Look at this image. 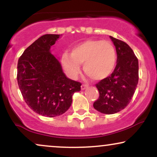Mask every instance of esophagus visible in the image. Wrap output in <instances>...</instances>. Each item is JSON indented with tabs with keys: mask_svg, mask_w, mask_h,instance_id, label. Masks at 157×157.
I'll return each mask as SVG.
<instances>
[{
	"mask_svg": "<svg viewBox=\"0 0 157 157\" xmlns=\"http://www.w3.org/2000/svg\"><path fill=\"white\" fill-rule=\"evenodd\" d=\"M88 87V85L87 84H82V86H81V89L82 90H84L85 89H86V88Z\"/></svg>",
	"mask_w": 157,
	"mask_h": 157,
	"instance_id": "obj_1",
	"label": "esophagus"
}]
</instances>
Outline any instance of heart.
Masks as SVG:
<instances>
[{
    "mask_svg": "<svg viewBox=\"0 0 157 157\" xmlns=\"http://www.w3.org/2000/svg\"><path fill=\"white\" fill-rule=\"evenodd\" d=\"M62 64L66 73L75 79L83 64L84 72L94 80H102L113 72L117 64V54L111 42L101 40H88L71 48V55L63 54Z\"/></svg>",
    "mask_w": 157,
    "mask_h": 157,
    "instance_id": "1",
    "label": "heart"
}]
</instances>
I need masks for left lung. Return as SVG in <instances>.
<instances>
[{
    "instance_id": "1",
    "label": "left lung",
    "mask_w": 157,
    "mask_h": 157,
    "mask_svg": "<svg viewBox=\"0 0 157 157\" xmlns=\"http://www.w3.org/2000/svg\"><path fill=\"white\" fill-rule=\"evenodd\" d=\"M117 55V65L109 77L96 84L99 98L93 106L100 112L113 114L129 104L139 80L138 59L124 41L110 36Z\"/></svg>"
}]
</instances>
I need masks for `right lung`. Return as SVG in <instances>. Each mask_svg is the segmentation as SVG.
Segmentation results:
<instances>
[{"label":"right lung","mask_w":157,"mask_h":157,"mask_svg":"<svg viewBox=\"0 0 157 157\" xmlns=\"http://www.w3.org/2000/svg\"><path fill=\"white\" fill-rule=\"evenodd\" d=\"M59 35H44L23 52L17 63V80L25 102L42 116L54 117L66 112L81 83L68 78L50 48Z\"/></svg>","instance_id":"obj_1"}]
</instances>
